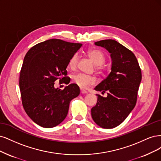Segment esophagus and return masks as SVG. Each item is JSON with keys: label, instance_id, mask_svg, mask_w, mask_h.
<instances>
[{"label": "esophagus", "instance_id": "1", "mask_svg": "<svg viewBox=\"0 0 161 161\" xmlns=\"http://www.w3.org/2000/svg\"><path fill=\"white\" fill-rule=\"evenodd\" d=\"M80 92H81V94H87V91L86 90H83V89H80Z\"/></svg>", "mask_w": 161, "mask_h": 161}]
</instances>
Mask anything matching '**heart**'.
<instances>
[{
    "label": "heart",
    "instance_id": "heart-1",
    "mask_svg": "<svg viewBox=\"0 0 161 161\" xmlns=\"http://www.w3.org/2000/svg\"><path fill=\"white\" fill-rule=\"evenodd\" d=\"M87 55H89L90 59L97 65L96 69L98 71L102 69L101 65H102L106 61V56L101 51L98 49H91L87 51ZM78 61V55L74 53L70 58L68 65L70 68H75L77 66ZM72 82L81 88H85L90 85L95 84L96 78L94 76L87 75L84 74H76L71 77Z\"/></svg>",
    "mask_w": 161,
    "mask_h": 161
}]
</instances>
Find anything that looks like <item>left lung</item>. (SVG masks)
<instances>
[{
	"label": "left lung",
	"instance_id": "8db88e82",
	"mask_svg": "<svg viewBox=\"0 0 161 161\" xmlns=\"http://www.w3.org/2000/svg\"><path fill=\"white\" fill-rule=\"evenodd\" d=\"M110 53L111 72L95 88L107 97L97 95L96 105L91 110L93 120L103 128H113L123 122L136 105L142 80L141 69L136 56L115 40L95 42Z\"/></svg>",
	"mask_w": 161,
	"mask_h": 161
}]
</instances>
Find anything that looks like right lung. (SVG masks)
Instances as JSON below:
<instances>
[{"label":"right lung","mask_w":161,"mask_h":161,"mask_svg":"<svg viewBox=\"0 0 161 161\" xmlns=\"http://www.w3.org/2000/svg\"><path fill=\"white\" fill-rule=\"evenodd\" d=\"M81 45L52 39L35 45L25 55L19 77L22 103L27 114L40 126L53 128L63 122L71 100L79 96L75 84L63 90L54 84L58 79L69 84L66 68Z\"/></svg>","instance_id":"right-lung-1"}]
</instances>
